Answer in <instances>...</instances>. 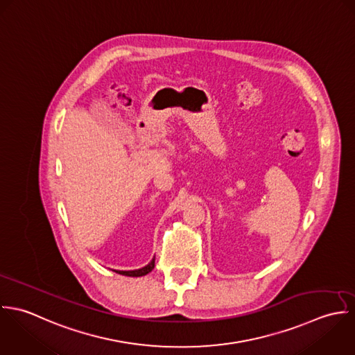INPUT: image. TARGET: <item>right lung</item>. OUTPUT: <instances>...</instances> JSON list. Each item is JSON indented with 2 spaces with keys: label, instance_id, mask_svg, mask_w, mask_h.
I'll return each mask as SVG.
<instances>
[{
  "label": "right lung",
  "instance_id": "1",
  "mask_svg": "<svg viewBox=\"0 0 355 355\" xmlns=\"http://www.w3.org/2000/svg\"><path fill=\"white\" fill-rule=\"evenodd\" d=\"M155 268V258L150 261V263H148L146 266H144L141 269H137V270H115L116 273L119 275H123V276H129V277H141L148 275L149 272H152V269Z\"/></svg>",
  "mask_w": 355,
  "mask_h": 355
}]
</instances>
